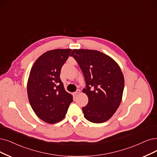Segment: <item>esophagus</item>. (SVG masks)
Wrapping results in <instances>:
<instances>
[{"label": "esophagus", "mask_w": 157, "mask_h": 157, "mask_svg": "<svg viewBox=\"0 0 157 157\" xmlns=\"http://www.w3.org/2000/svg\"><path fill=\"white\" fill-rule=\"evenodd\" d=\"M80 93V90H77L73 94H74V95H77L78 94H79Z\"/></svg>", "instance_id": "1"}]
</instances>
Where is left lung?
I'll use <instances>...</instances> for the list:
<instances>
[{"instance_id": "left-lung-1", "label": "left lung", "mask_w": 157, "mask_h": 157, "mask_svg": "<svg viewBox=\"0 0 157 157\" xmlns=\"http://www.w3.org/2000/svg\"><path fill=\"white\" fill-rule=\"evenodd\" d=\"M70 56L77 60L86 81L82 91L88 97V103L82 108L84 117L93 123L107 121L122 98L124 78L120 66L97 50L73 49Z\"/></svg>"}]
</instances>
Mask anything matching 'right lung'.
Segmentation results:
<instances>
[{
	"label": "right lung",
	"instance_id": "add662e5",
	"mask_svg": "<svg viewBox=\"0 0 157 157\" xmlns=\"http://www.w3.org/2000/svg\"><path fill=\"white\" fill-rule=\"evenodd\" d=\"M71 49L46 52L36 59L29 73L27 84L29 102L35 113L49 124L63 119L73 96L67 93L60 78L62 66Z\"/></svg>",
	"mask_w": 157,
	"mask_h": 157
}]
</instances>
